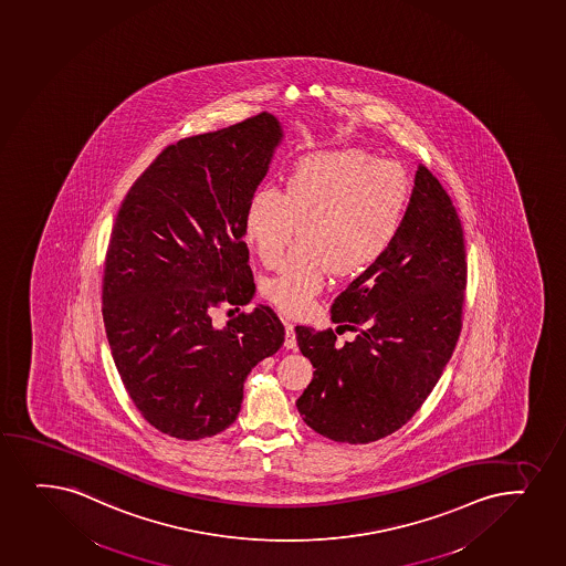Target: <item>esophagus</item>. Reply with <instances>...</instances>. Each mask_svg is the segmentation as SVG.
Segmentation results:
<instances>
[{"label": "esophagus", "instance_id": "esophagus-1", "mask_svg": "<svg viewBox=\"0 0 566 566\" xmlns=\"http://www.w3.org/2000/svg\"><path fill=\"white\" fill-rule=\"evenodd\" d=\"M285 347L286 349L296 347V332H294L293 323H285Z\"/></svg>", "mask_w": 566, "mask_h": 566}]
</instances>
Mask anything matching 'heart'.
Returning <instances> with one entry per match:
<instances>
[{
    "mask_svg": "<svg viewBox=\"0 0 566 566\" xmlns=\"http://www.w3.org/2000/svg\"><path fill=\"white\" fill-rule=\"evenodd\" d=\"M408 200L410 179L392 160L360 149L302 158L283 192L262 187L243 214V235L268 268L280 262L300 222L302 241L262 281V296L286 315H307L328 272L355 275L384 256Z\"/></svg>",
    "mask_w": 566,
    "mask_h": 566,
    "instance_id": "b5f03b06",
    "label": "heart"
}]
</instances>
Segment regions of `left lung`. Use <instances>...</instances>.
Segmentation results:
<instances>
[{
    "instance_id": "1",
    "label": "left lung",
    "mask_w": 566,
    "mask_h": 566,
    "mask_svg": "<svg viewBox=\"0 0 566 566\" xmlns=\"http://www.w3.org/2000/svg\"><path fill=\"white\" fill-rule=\"evenodd\" d=\"M467 249L448 192L419 166L397 238L332 304L338 328L296 326L313 364L300 416L334 442L370 443L397 432L427 400L461 334Z\"/></svg>"
}]
</instances>
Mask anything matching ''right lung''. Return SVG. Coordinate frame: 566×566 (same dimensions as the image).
Segmentation results:
<instances>
[{"mask_svg":"<svg viewBox=\"0 0 566 566\" xmlns=\"http://www.w3.org/2000/svg\"><path fill=\"white\" fill-rule=\"evenodd\" d=\"M283 130L259 113L168 145L132 185L105 254L104 325L124 387L164 434L202 440L240 413L254 366L285 326L259 306L211 323L213 307L254 296L243 214Z\"/></svg>","mask_w":566,"mask_h":566,"instance_id":"right-lung-1","label":"right lung"}]
</instances>
